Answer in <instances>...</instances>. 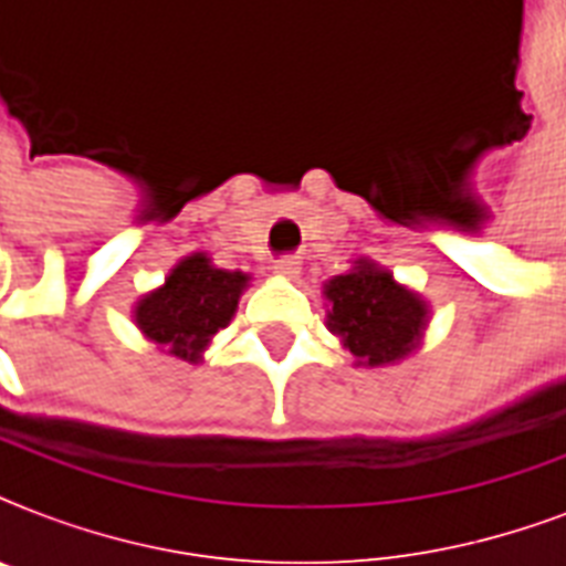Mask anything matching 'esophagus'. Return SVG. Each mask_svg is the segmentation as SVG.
<instances>
[{"instance_id":"esophagus-1","label":"esophagus","mask_w":566,"mask_h":566,"mask_svg":"<svg viewBox=\"0 0 566 566\" xmlns=\"http://www.w3.org/2000/svg\"><path fill=\"white\" fill-rule=\"evenodd\" d=\"M273 273L282 279H296L300 275V261L296 258H279L273 264Z\"/></svg>"}]
</instances>
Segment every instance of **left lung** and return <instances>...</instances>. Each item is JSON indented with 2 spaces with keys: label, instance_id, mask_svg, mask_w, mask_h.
Segmentation results:
<instances>
[{
  "label": "left lung",
  "instance_id": "8db88e82",
  "mask_svg": "<svg viewBox=\"0 0 566 566\" xmlns=\"http://www.w3.org/2000/svg\"><path fill=\"white\" fill-rule=\"evenodd\" d=\"M326 326L340 337L355 367H390L420 349L431 308L420 293L405 287L370 258L323 284Z\"/></svg>",
  "mask_w": 566,
  "mask_h": 566
}]
</instances>
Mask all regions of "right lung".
I'll return each instance as SVG.
<instances>
[{"mask_svg":"<svg viewBox=\"0 0 566 566\" xmlns=\"http://www.w3.org/2000/svg\"><path fill=\"white\" fill-rule=\"evenodd\" d=\"M249 287V273L220 270L205 252H190L172 266L161 287L135 302V326L161 353L188 364L202 361L213 335L226 328Z\"/></svg>","mask_w":566,"mask_h":566,"instance_id":"right-lung-1","label":"right lung"}]
</instances>
